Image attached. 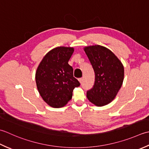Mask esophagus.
Wrapping results in <instances>:
<instances>
[{
  "instance_id": "obj_1",
  "label": "esophagus",
  "mask_w": 149,
  "mask_h": 149,
  "mask_svg": "<svg viewBox=\"0 0 149 149\" xmlns=\"http://www.w3.org/2000/svg\"><path fill=\"white\" fill-rule=\"evenodd\" d=\"M78 81H80V84H81V83H82V81H83V78H79V79H78Z\"/></svg>"
}]
</instances>
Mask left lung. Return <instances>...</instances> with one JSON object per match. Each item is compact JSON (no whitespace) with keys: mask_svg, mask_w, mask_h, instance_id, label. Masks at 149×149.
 Listing matches in <instances>:
<instances>
[{"mask_svg":"<svg viewBox=\"0 0 149 149\" xmlns=\"http://www.w3.org/2000/svg\"><path fill=\"white\" fill-rule=\"evenodd\" d=\"M95 73L93 87L87 98L98 107L111 103L116 96L124 79V67L118 58L104 46L93 45L84 47Z\"/></svg>","mask_w":149,"mask_h":149,"instance_id":"1","label":"left lung"}]
</instances>
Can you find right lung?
<instances>
[{
    "label": "right lung",
    "instance_id": "right-lung-1",
    "mask_svg": "<svg viewBox=\"0 0 149 149\" xmlns=\"http://www.w3.org/2000/svg\"><path fill=\"white\" fill-rule=\"evenodd\" d=\"M72 47L54 48L44 56L35 73L36 87L44 101L51 107H63L71 100L72 91L80 86L68 62Z\"/></svg>",
    "mask_w": 149,
    "mask_h": 149
}]
</instances>
